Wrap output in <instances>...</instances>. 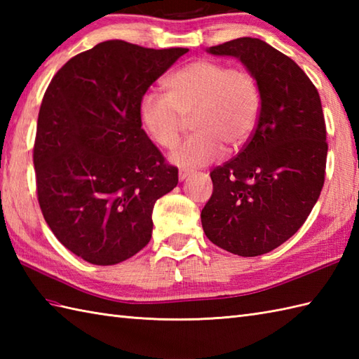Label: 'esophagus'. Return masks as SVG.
<instances>
[{"mask_svg":"<svg viewBox=\"0 0 359 359\" xmlns=\"http://www.w3.org/2000/svg\"><path fill=\"white\" fill-rule=\"evenodd\" d=\"M189 175H191V171H189V170H180L179 171V180L180 182L185 180L187 177H189Z\"/></svg>","mask_w":359,"mask_h":359,"instance_id":"1","label":"esophagus"}]
</instances>
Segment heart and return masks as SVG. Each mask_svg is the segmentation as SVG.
<instances>
[{
  "instance_id": "obj_1",
  "label": "heart",
  "mask_w": 359,
  "mask_h": 359,
  "mask_svg": "<svg viewBox=\"0 0 359 359\" xmlns=\"http://www.w3.org/2000/svg\"><path fill=\"white\" fill-rule=\"evenodd\" d=\"M166 95L148 93L140 98L139 116L149 139L172 148L187 118L194 134L172 151L171 162L180 168H199L215 162L250 139L261 111L256 79L241 67L215 60H196L165 80Z\"/></svg>"
}]
</instances>
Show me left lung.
Listing matches in <instances>:
<instances>
[{"mask_svg": "<svg viewBox=\"0 0 359 359\" xmlns=\"http://www.w3.org/2000/svg\"><path fill=\"white\" fill-rule=\"evenodd\" d=\"M207 52L241 60L261 90L255 133L238 156L210 172L212 194L201 215L212 243L253 257L292 238L321 194L329 149L321 98L292 58L259 38Z\"/></svg>", "mask_w": 359, "mask_h": 359, "instance_id": "left-lung-1", "label": "left lung"}]
</instances>
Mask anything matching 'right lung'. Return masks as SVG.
<instances>
[{
  "mask_svg": "<svg viewBox=\"0 0 359 359\" xmlns=\"http://www.w3.org/2000/svg\"><path fill=\"white\" fill-rule=\"evenodd\" d=\"M188 49L109 40L71 58L46 89L34 144L44 220L74 255L114 265L147 245L177 168L142 129L140 98Z\"/></svg>",
  "mask_w": 359,
  "mask_h": 359,
  "instance_id": "1",
  "label": "right lung"
}]
</instances>
